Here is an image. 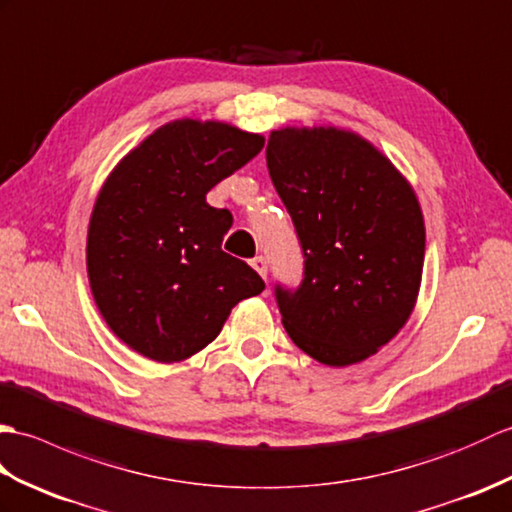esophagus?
Masks as SVG:
<instances>
[{"mask_svg":"<svg viewBox=\"0 0 512 512\" xmlns=\"http://www.w3.org/2000/svg\"><path fill=\"white\" fill-rule=\"evenodd\" d=\"M252 267L258 271L260 276L267 278V258H265V256H256V258L252 260Z\"/></svg>","mask_w":512,"mask_h":512,"instance_id":"1","label":"esophagus"}]
</instances>
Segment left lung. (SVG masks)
Returning a JSON list of instances; mask_svg holds the SVG:
<instances>
[{
  "label": "left lung",
  "mask_w": 512,
  "mask_h": 512,
  "mask_svg": "<svg viewBox=\"0 0 512 512\" xmlns=\"http://www.w3.org/2000/svg\"><path fill=\"white\" fill-rule=\"evenodd\" d=\"M267 168L304 254L298 289L276 287L293 344L326 366L374 355L410 320L425 260L414 188L361 135L278 129Z\"/></svg>",
  "instance_id": "8db88e82"
}]
</instances>
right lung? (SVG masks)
<instances>
[{
    "instance_id": "add662e5",
    "label": "right lung",
    "mask_w": 512,
    "mask_h": 512,
    "mask_svg": "<svg viewBox=\"0 0 512 512\" xmlns=\"http://www.w3.org/2000/svg\"><path fill=\"white\" fill-rule=\"evenodd\" d=\"M265 138L217 120H175L111 170L87 232V276L100 315L124 344L160 363L184 361L221 333L265 282L221 249L230 210L208 192Z\"/></svg>"
}]
</instances>
